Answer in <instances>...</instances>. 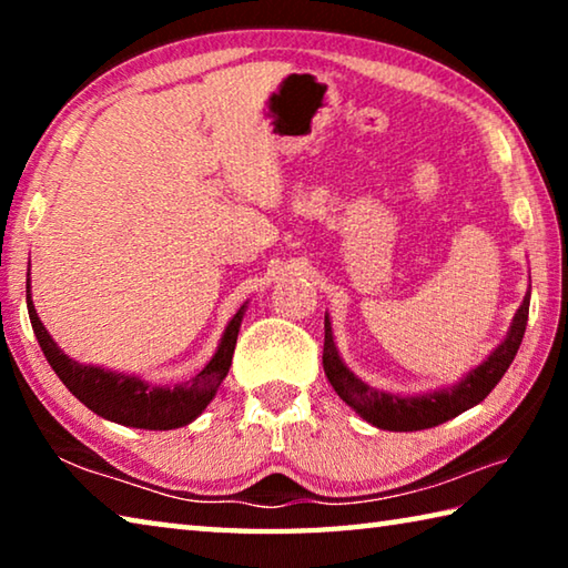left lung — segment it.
Listing matches in <instances>:
<instances>
[{
  "instance_id": "obj_1",
  "label": "left lung",
  "mask_w": 568,
  "mask_h": 568,
  "mask_svg": "<svg viewBox=\"0 0 568 568\" xmlns=\"http://www.w3.org/2000/svg\"><path fill=\"white\" fill-rule=\"evenodd\" d=\"M528 301H531V293L524 297L521 307H518L506 341L454 388L426 393V396H393V393H383L365 386L363 381L355 378L353 373L345 368L338 351H335L328 318H325L323 371L325 376H328L335 393H338V396L348 403L355 413H361V418L373 423V426H378L383 430L434 428L438 423H446L450 418H456L458 413L474 408L476 403L484 400L488 393L496 388V383L504 378L508 365H511L516 358L518 345L524 341L526 321H528Z\"/></svg>"
}]
</instances>
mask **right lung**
Masks as SVG:
<instances>
[{
	"mask_svg": "<svg viewBox=\"0 0 568 568\" xmlns=\"http://www.w3.org/2000/svg\"><path fill=\"white\" fill-rule=\"evenodd\" d=\"M30 287V285H27ZM27 311H30V321L40 348L44 353L47 363L60 376V381L70 388L72 396L84 403L98 416L122 423V426L132 428H148V430H170L187 426L195 420L205 406L213 400L220 383L225 381L230 363H233L235 343L240 321H243L245 305L235 313V318L227 323L223 341L217 345V353L213 355L203 371L187 383H178V386H152L140 378L120 376V373L92 368V365H80L57 348V343L44 331L42 321L37 318V311L32 305L30 291H27Z\"/></svg>",
	"mask_w": 568,
	"mask_h": 568,
	"instance_id": "add662e5",
	"label": "right lung"
}]
</instances>
